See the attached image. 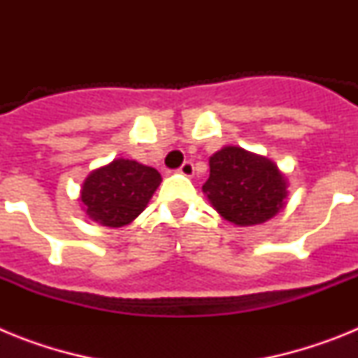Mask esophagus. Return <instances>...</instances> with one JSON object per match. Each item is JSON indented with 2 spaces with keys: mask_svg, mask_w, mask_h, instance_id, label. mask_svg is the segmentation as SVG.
<instances>
[{
  "mask_svg": "<svg viewBox=\"0 0 358 358\" xmlns=\"http://www.w3.org/2000/svg\"><path fill=\"white\" fill-rule=\"evenodd\" d=\"M179 172H181L182 176H186V177H194V172H195L194 163H192V161H185V163L181 164V169H179Z\"/></svg>",
  "mask_w": 358,
  "mask_h": 358,
  "instance_id": "1",
  "label": "esophagus"
}]
</instances>
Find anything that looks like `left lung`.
<instances>
[{
  "mask_svg": "<svg viewBox=\"0 0 358 358\" xmlns=\"http://www.w3.org/2000/svg\"><path fill=\"white\" fill-rule=\"evenodd\" d=\"M287 188V177L271 159L224 147L210 157V177L202 192L220 217L236 226H255L285 208Z\"/></svg>",
  "mask_w": 358,
  "mask_h": 358,
  "instance_id": "obj_1",
  "label": "left lung"
}]
</instances>
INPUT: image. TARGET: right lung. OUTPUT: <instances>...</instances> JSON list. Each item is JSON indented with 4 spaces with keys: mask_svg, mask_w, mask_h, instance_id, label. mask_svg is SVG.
I'll use <instances>...</instances> for the list:
<instances>
[{
    "mask_svg": "<svg viewBox=\"0 0 358 358\" xmlns=\"http://www.w3.org/2000/svg\"><path fill=\"white\" fill-rule=\"evenodd\" d=\"M159 182L156 169L120 157L85 177L80 188L82 210L102 226H127L147 208Z\"/></svg>",
    "mask_w": 358,
    "mask_h": 358,
    "instance_id": "obj_1",
    "label": "right lung"
}]
</instances>
